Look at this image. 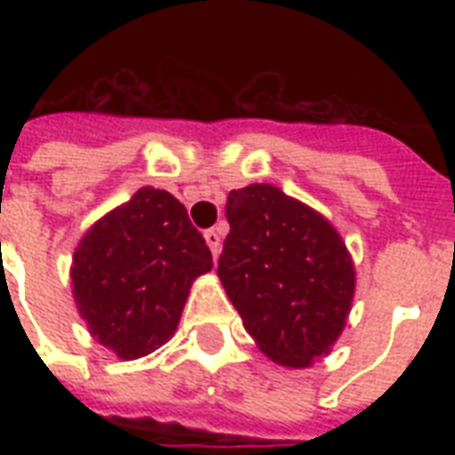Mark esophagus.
Listing matches in <instances>:
<instances>
[{
    "label": "esophagus",
    "instance_id": "obj_1",
    "mask_svg": "<svg viewBox=\"0 0 455 455\" xmlns=\"http://www.w3.org/2000/svg\"><path fill=\"white\" fill-rule=\"evenodd\" d=\"M205 241H207V245H210V250H212V257L220 255V250H221V231H220V228H207Z\"/></svg>",
    "mask_w": 455,
    "mask_h": 455
}]
</instances>
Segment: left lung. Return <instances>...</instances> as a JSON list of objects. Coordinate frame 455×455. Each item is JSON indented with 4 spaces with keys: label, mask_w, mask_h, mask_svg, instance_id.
<instances>
[{
    "label": "left lung",
    "mask_w": 455,
    "mask_h": 455,
    "mask_svg": "<svg viewBox=\"0 0 455 455\" xmlns=\"http://www.w3.org/2000/svg\"><path fill=\"white\" fill-rule=\"evenodd\" d=\"M221 283L245 331L271 361L304 368L345 328L354 267L338 231L281 188L228 193Z\"/></svg>",
    "instance_id": "left-lung-1"
}]
</instances>
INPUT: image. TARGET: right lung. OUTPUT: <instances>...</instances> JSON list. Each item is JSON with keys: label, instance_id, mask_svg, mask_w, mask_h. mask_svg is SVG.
Wrapping results in <instances>:
<instances>
[{"label": "right lung", "instance_id": "right-lung-1", "mask_svg": "<svg viewBox=\"0 0 455 455\" xmlns=\"http://www.w3.org/2000/svg\"><path fill=\"white\" fill-rule=\"evenodd\" d=\"M210 269V248L186 207L144 186L89 228L70 276L92 335L120 359H139L172 338L193 278Z\"/></svg>", "mask_w": 455, "mask_h": 455}]
</instances>
